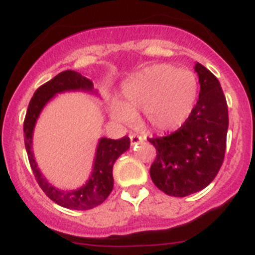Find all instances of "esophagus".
<instances>
[{
	"mask_svg": "<svg viewBox=\"0 0 255 255\" xmlns=\"http://www.w3.org/2000/svg\"><path fill=\"white\" fill-rule=\"evenodd\" d=\"M129 138H130V143L132 144H136L142 141V137L138 136V134H136V133H130Z\"/></svg>",
	"mask_w": 255,
	"mask_h": 255,
	"instance_id": "1",
	"label": "esophagus"
}]
</instances>
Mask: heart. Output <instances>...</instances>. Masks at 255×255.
<instances>
[{"mask_svg":"<svg viewBox=\"0 0 255 255\" xmlns=\"http://www.w3.org/2000/svg\"><path fill=\"white\" fill-rule=\"evenodd\" d=\"M197 90L192 71L170 65L150 66L125 82L123 103H112V116L119 122L130 123L137 112L143 111L146 122L153 129H175L189 117Z\"/></svg>","mask_w":255,"mask_h":255,"instance_id":"b5f03b06","label":"heart"}]
</instances>
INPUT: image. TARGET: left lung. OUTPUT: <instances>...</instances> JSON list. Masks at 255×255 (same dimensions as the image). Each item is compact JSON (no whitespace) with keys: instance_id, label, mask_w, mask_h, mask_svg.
<instances>
[{"instance_id":"left-lung-1","label":"left lung","mask_w":255,"mask_h":255,"mask_svg":"<svg viewBox=\"0 0 255 255\" xmlns=\"http://www.w3.org/2000/svg\"><path fill=\"white\" fill-rule=\"evenodd\" d=\"M199 98L188 119L175 132L148 138L156 159L150 167L153 184L165 194L185 197L207 187L219 173L226 151L228 103L217 77L201 63Z\"/></svg>"}]
</instances>
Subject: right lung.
<instances>
[{"mask_svg": "<svg viewBox=\"0 0 255 255\" xmlns=\"http://www.w3.org/2000/svg\"><path fill=\"white\" fill-rule=\"evenodd\" d=\"M93 81L84 77L76 71H63L54 76L50 81L45 82L40 88L36 89L27 107L26 116L24 121V141L27 152V159L30 162L31 170L39 187L57 205L70 210H91L96 206L102 205L113 190V165L116 160L123 152L129 148V138L127 136L119 139L100 138L96 148L95 161H94L93 174L85 185L75 190H61L48 183L40 170L36 166L31 151V139H33L34 126L39 114L44 105L53 98L56 94L71 90H82L93 93Z\"/></svg>", "mask_w": 255, "mask_h": 255, "instance_id": "1", "label": "right lung"}]
</instances>
